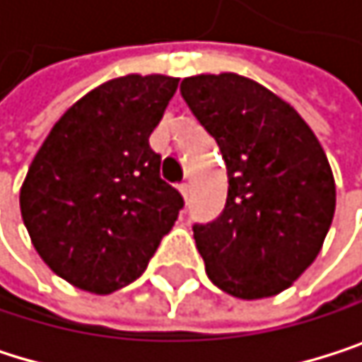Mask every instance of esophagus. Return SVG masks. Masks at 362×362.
Here are the masks:
<instances>
[{"mask_svg":"<svg viewBox=\"0 0 362 362\" xmlns=\"http://www.w3.org/2000/svg\"><path fill=\"white\" fill-rule=\"evenodd\" d=\"M177 189H180V193H182L185 199H189V195H191V185H189V182H182Z\"/></svg>","mask_w":362,"mask_h":362,"instance_id":"34e87169","label":"esophagus"}]
</instances>
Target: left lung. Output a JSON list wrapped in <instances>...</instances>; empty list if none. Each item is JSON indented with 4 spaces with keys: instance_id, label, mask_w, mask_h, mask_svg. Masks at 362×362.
<instances>
[{
    "instance_id": "obj_1",
    "label": "left lung",
    "mask_w": 362,
    "mask_h": 362,
    "mask_svg": "<svg viewBox=\"0 0 362 362\" xmlns=\"http://www.w3.org/2000/svg\"><path fill=\"white\" fill-rule=\"evenodd\" d=\"M227 163L225 210L193 225L208 278L240 299L288 288L318 257L335 214L327 154L297 110L238 74L180 84Z\"/></svg>"
}]
</instances>
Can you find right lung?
<instances>
[{"mask_svg":"<svg viewBox=\"0 0 362 362\" xmlns=\"http://www.w3.org/2000/svg\"><path fill=\"white\" fill-rule=\"evenodd\" d=\"M175 88L158 74L114 78L78 99L31 160L23 223L76 288L110 295L137 280L185 206L148 144Z\"/></svg>","mask_w":362,"mask_h":362,"instance_id":"right-lung-1","label":"right lung"}]
</instances>
